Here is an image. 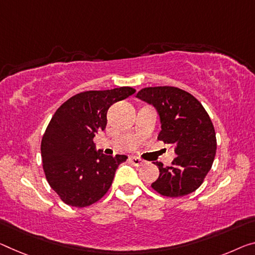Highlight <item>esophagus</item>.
<instances>
[{
  "label": "esophagus",
  "mask_w": 255,
  "mask_h": 255,
  "mask_svg": "<svg viewBox=\"0 0 255 255\" xmlns=\"http://www.w3.org/2000/svg\"><path fill=\"white\" fill-rule=\"evenodd\" d=\"M130 162H131L134 166H141V165H143V164H144V160H143V159H141V158H139V157H135V156H131V157H130Z\"/></svg>",
  "instance_id": "esophagus-1"
}]
</instances>
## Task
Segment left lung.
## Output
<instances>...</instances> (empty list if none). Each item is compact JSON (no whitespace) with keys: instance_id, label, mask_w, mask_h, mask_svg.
I'll list each match as a JSON object with an SVG mask.
<instances>
[{"instance_id":"obj_1","label":"left lung","mask_w":255,"mask_h":255,"mask_svg":"<svg viewBox=\"0 0 255 255\" xmlns=\"http://www.w3.org/2000/svg\"><path fill=\"white\" fill-rule=\"evenodd\" d=\"M136 98L152 105L160 120L158 140L172 144L177 157L172 165L158 166L152 189L166 197H181L202 185L212 167L217 138L209 114L194 96L174 87L144 88Z\"/></svg>"}]
</instances>
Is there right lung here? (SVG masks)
I'll list each match as a JSON object with an SVG mask.
<instances>
[{
  "label": "right lung",
  "instance_id": "obj_1",
  "mask_svg": "<svg viewBox=\"0 0 255 255\" xmlns=\"http://www.w3.org/2000/svg\"><path fill=\"white\" fill-rule=\"evenodd\" d=\"M135 90L122 87L85 91L65 101L51 119L41 142L45 178L67 205L85 207L103 198L128 156L96 150L93 138L107 125V112Z\"/></svg>",
  "mask_w": 255,
  "mask_h": 255
}]
</instances>
